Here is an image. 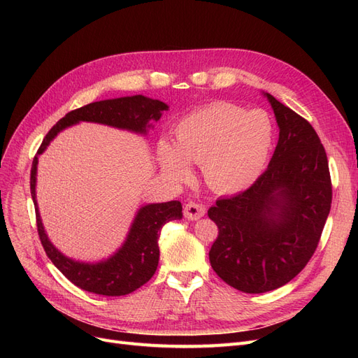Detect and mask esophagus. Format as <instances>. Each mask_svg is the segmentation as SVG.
Instances as JSON below:
<instances>
[{"mask_svg":"<svg viewBox=\"0 0 358 358\" xmlns=\"http://www.w3.org/2000/svg\"><path fill=\"white\" fill-rule=\"evenodd\" d=\"M206 213V208L201 203L197 201H188L185 204V208H183V215H185V218L189 221H196L201 216H204Z\"/></svg>","mask_w":358,"mask_h":358,"instance_id":"1","label":"esophagus"}]
</instances>
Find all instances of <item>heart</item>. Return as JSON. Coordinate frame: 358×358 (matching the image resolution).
<instances>
[{"label":"heart","mask_w":358,"mask_h":358,"mask_svg":"<svg viewBox=\"0 0 358 358\" xmlns=\"http://www.w3.org/2000/svg\"><path fill=\"white\" fill-rule=\"evenodd\" d=\"M176 145L161 142L159 166L175 182L189 180V164L203 166L210 188L237 192L262 175L272 150L275 129L263 110L213 103L185 116L176 125Z\"/></svg>","instance_id":"b5f03b06"}]
</instances>
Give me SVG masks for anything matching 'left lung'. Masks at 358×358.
<instances>
[{"mask_svg":"<svg viewBox=\"0 0 358 358\" xmlns=\"http://www.w3.org/2000/svg\"><path fill=\"white\" fill-rule=\"evenodd\" d=\"M279 127L267 170L251 187L216 200L210 266L230 287L259 294L296 278L315 252L331 208L326 149L305 117L264 94Z\"/></svg>","mask_w":358,"mask_h":358,"instance_id":"8db88e82","label":"left lung"}]
</instances>
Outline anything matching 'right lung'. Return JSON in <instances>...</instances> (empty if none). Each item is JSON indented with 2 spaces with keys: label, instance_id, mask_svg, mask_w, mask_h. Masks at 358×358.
Masks as SVG:
<instances>
[{
  "label": "right lung",
  "instance_id": "1",
  "mask_svg": "<svg viewBox=\"0 0 358 358\" xmlns=\"http://www.w3.org/2000/svg\"><path fill=\"white\" fill-rule=\"evenodd\" d=\"M167 109L169 106L166 103L148 99L145 95L95 101L69 112L43 138V143L38 148L31 167V197L36 206L37 231L50 262L76 287L101 296H125L146 284L158 267V237L162 225L182 218V204L180 201L173 200L143 206L138 209L124 245L110 258L94 264L74 262V259L62 255L50 243L45 229H43L36 200L38 155L45 152L49 143L64 128L79 124L80 121L104 124L138 134H146L150 127L149 121H158L162 112Z\"/></svg>",
  "mask_w": 358,
  "mask_h": 358
}]
</instances>
